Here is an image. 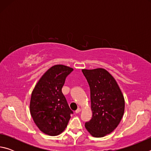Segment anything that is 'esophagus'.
<instances>
[{
    "mask_svg": "<svg viewBox=\"0 0 151 151\" xmlns=\"http://www.w3.org/2000/svg\"><path fill=\"white\" fill-rule=\"evenodd\" d=\"M81 111V109L80 108H78V109H76V111H75V112H76V114H77V113H79V112H80Z\"/></svg>",
    "mask_w": 151,
    "mask_h": 151,
    "instance_id": "1",
    "label": "esophagus"
}]
</instances>
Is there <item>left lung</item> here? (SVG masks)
Segmentation results:
<instances>
[{"label": "left lung", "instance_id": "8db88e82", "mask_svg": "<svg viewBox=\"0 0 151 151\" xmlns=\"http://www.w3.org/2000/svg\"><path fill=\"white\" fill-rule=\"evenodd\" d=\"M91 90L93 116L85 128L94 137H103L114 131L124 111V99L115 79L104 68L82 70Z\"/></svg>", "mask_w": 151, "mask_h": 151}]
</instances>
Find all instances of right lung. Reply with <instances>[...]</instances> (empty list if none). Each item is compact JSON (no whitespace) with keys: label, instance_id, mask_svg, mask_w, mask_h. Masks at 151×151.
<instances>
[{"label":"right lung","instance_id":"1","mask_svg":"<svg viewBox=\"0 0 151 151\" xmlns=\"http://www.w3.org/2000/svg\"><path fill=\"white\" fill-rule=\"evenodd\" d=\"M73 70L67 66H52L32 92L30 114L36 125L46 134L57 136L62 133L73 113L62 93L66 76Z\"/></svg>","mask_w":151,"mask_h":151}]
</instances>
